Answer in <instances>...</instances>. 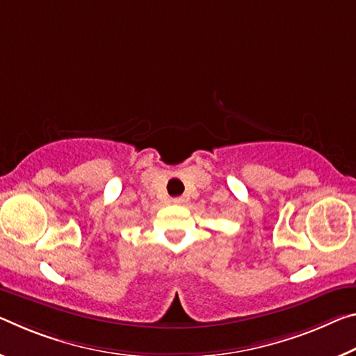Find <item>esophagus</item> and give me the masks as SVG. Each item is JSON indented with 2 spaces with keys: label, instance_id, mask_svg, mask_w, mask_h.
<instances>
[{
  "label": "esophagus",
  "instance_id": "esophagus-1",
  "mask_svg": "<svg viewBox=\"0 0 356 356\" xmlns=\"http://www.w3.org/2000/svg\"><path fill=\"white\" fill-rule=\"evenodd\" d=\"M187 202H188L187 196H176V198H172V204H176V206H184V204H187Z\"/></svg>",
  "mask_w": 356,
  "mask_h": 356
}]
</instances>
